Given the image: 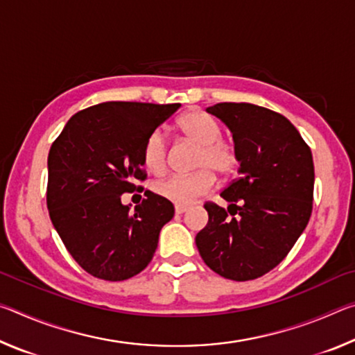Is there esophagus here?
<instances>
[{
    "label": "esophagus",
    "mask_w": 355,
    "mask_h": 355,
    "mask_svg": "<svg viewBox=\"0 0 355 355\" xmlns=\"http://www.w3.org/2000/svg\"><path fill=\"white\" fill-rule=\"evenodd\" d=\"M188 211V207H183V205H175V213L177 214H183Z\"/></svg>",
    "instance_id": "esophagus-1"
}]
</instances>
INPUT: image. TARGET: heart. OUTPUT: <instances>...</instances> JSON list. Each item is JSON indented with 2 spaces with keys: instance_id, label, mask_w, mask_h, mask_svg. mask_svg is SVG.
I'll list each match as a JSON object with an SVG mask.
<instances>
[{
  "instance_id": "obj_1",
  "label": "heart",
  "mask_w": 355,
  "mask_h": 355,
  "mask_svg": "<svg viewBox=\"0 0 355 355\" xmlns=\"http://www.w3.org/2000/svg\"><path fill=\"white\" fill-rule=\"evenodd\" d=\"M186 141L199 147L194 167L199 169L191 175H172L153 186L156 194L175 205H189L199 197L208 194L214 186L216 177H227L239 163L235 144L222 139V128L218 120L205 111L194 110L183 114L177 122ZM167 137L161 130L147 136L142 146V163L147 169L159 175L167 167Z\"/></svg>"
}]
</instances>
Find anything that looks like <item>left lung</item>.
I'll return each instance as SVG.
<instances>
[{
    "mask_svg": "<svg viewBox=\"0 0 355 355\" xmlns=\"http://www.w3.org/2000/svg\"><path fill=\"white\" fill-rule=\"evenodd\" d=\"M207 112L232 131L239 178L220 192L230 203L227 209L205 203L208 224L196 244L216 274L254 280L284 260L309 224L315 184L311 150L290 120L268 107L218 103Z\"/></svg>",
    "mask_w": 355,
    "mask_h": 355,
    "instance_id": "obj_1",
    "label": "left lung"
}]
</instances>
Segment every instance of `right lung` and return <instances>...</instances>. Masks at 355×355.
I'll return each instance as SVG.
<instances>
[{
	"label": "right lung",
	"mask_w": 355,
	"mask_h": 355,
	"mask_svg": "<svg viewBox=\"0 0 355 355\" xmlns=\"http://www.w3.org/2000/svg\"><path fill=\"white\" fill-rule=\"evenodd\" d=\"M180 103L107 101L76 112L48 153L46 207L75 261L94 277L120 282L152 261L173 205L146 191L130 211L123 192L142 191V146Z\"/></svg>",
	"instance_id": "add662e5"
}]
</instances>
